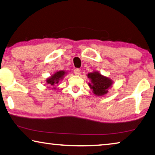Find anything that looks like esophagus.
Returning a JSON list of instances; mask_svg holds the SVG:
<instances>
[{
  "label": "esophagus",
  "mask_w": 155,
  "mask_h": 155,
  "mask_svg": "<svg viewBox=\"0 0 155 155\" xmlns=\"http://www.w3.org/2000/svg\"><path fill=\"white\" fill-rule=\"evenodd\" d=\"M74 74L79 76V75H81V70L78 69V68H77V69H75L74 70Z\"/></svg>",
  "instance_id": "34e87169"
}]
</instances>
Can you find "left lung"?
<instances>
[{
	"label": "left lung",
	"mask_w": 155,
	"mask_h": 155,
	"mask_svg": "<svg viewBox=\"0 0 155 155\" xmlns=\"http://www.w3.org/2000/svg\"><path fill=\"white\" fill-rule=\"evenodd\" d=\"M87 76L91 81V83H88L89 86L93 93L98 96H103L108 93V90L114 83L111 78L104 77L98 72L88 73Z\"/></svg>",
	"instance_id": "1"
}]
</instances>
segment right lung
<instances>
[{
  "label": "right lung",
  "instance_id": "1",
  "mask_svg": "<svg viewBox=\"0 0 155 155\" xmlns=\"http://www.w3.org/2000/svg\"><path fill=\"white\" fill-rule=\"evenodd\" d=\"M67 74V72L64 70H59L57 71L55 73H54L53 74L51 75V77L47 78L46 80V83L48 85L51 86H54L56 84L59 83V81L62 80L64 78V76ZM53 89H55V87H53Z\"/></svg>",
  "mask_w": 155,
  "mask_h": 155
}]
</instances>
